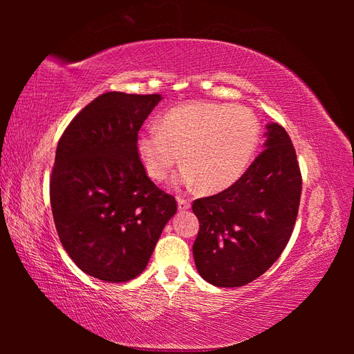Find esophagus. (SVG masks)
Listing matches in <instances>:
<instances>
[{"mask_svg": "<svg viewBox=\"0 0 354 354\" xmlns=\"http://www.w3.org/2000/svg\"><path fill=\"white\" fill-rule=\"evenodd\" d=\"M190 208V202L184 198H178V209L179 212H185Z\"/></svg>", "mask_w": 354, "mask_h": 354, "instance_id": "esophagus-1", "label": "esophagus"}]
</instances>
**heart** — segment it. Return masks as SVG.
Returning <instances> with one entry per match:
<instances>
[{
    "label": "heart",
    "instance_id": "heart-1",
    "mask_svg": "<svg viewBox=\"0 0 354 354\" xmlns=\"http://www.w3.org/2000/svg\"><path fill=\"white\" fill-rule=\"evenodd\" d=\"M259 138L260 124L246 106L194 102L165 112L138 135L135 149L155 181H164L181 156L178 184L219 193L243 176Z\"/></svg>",
    "mask_w": 354,
    "mask_h": 354
}]
</instances>
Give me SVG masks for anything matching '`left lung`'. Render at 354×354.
<instances>
[{
    "label": "left lung",
    "instance_id": "left-lung-1",
    "mask_svg": "<svg viewBox=\"0 0 354 354\" xmlns=\"http://www.w3.org/2000/svg\"><path fill=\"white\" fill-rule=\"evenodd\" d=\"M263 152L230 189L193 202L199 232L193 257L217 288L251 283L288 245L301 198V171L284 127L268 123Z\"/></svg>",
    "mask_w": 354,
    "mask_h": 354
}]
</instances>
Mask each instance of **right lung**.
I'll list each match as a JSON object with an SVG mask.
<instances>
[{
	"instance_id": "right-lung-1",
	"label": "right lung",
	"mask_w": 354,
	"mask_h": 354,
	"mask_svg": "<svg viewBox=\"0 0 354 354\" xmlns=\"http://www.w3.org/2000/svg\"><path fill=\"white\" fill-rule=\"evenodd\" d=\"M162 97L106 93L73 118L50 179L53 219L71 260L99 280L123 283L146 269L176 201L138 160V131Z\"/></svg>"
}]
</instances>
